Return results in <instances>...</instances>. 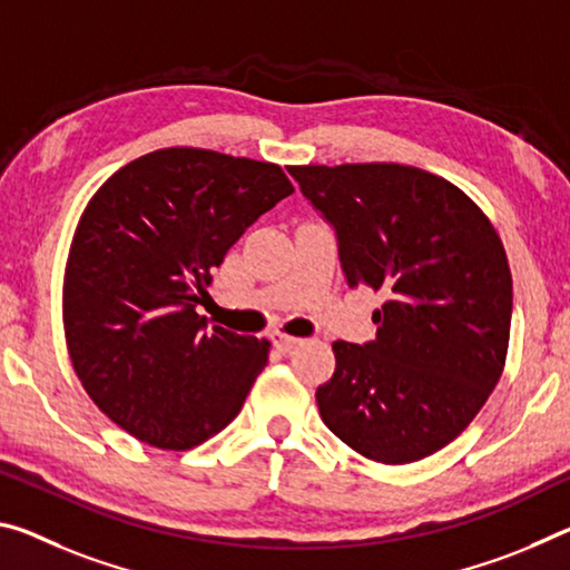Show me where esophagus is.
Listing matches in <instances>:
<instances>
[{
    "instance_id": "obj_1",
    "label": "esophagus",
    "mask_w": 570,
    "mask_h": 570,
    "mask_svg": "<svg viewBox=\"0 0 570 570\" xmlns=\"http://www.w3.org/2000/svg\"><path fill=\"white\" fill-rule=\"evenodd\" d=\"M271 342H274V347H276L278 352H294V350H299V347L304 345V340H299V337H288V334H284V332H274V334H271Z\"/></svg>"
}]
</instances>
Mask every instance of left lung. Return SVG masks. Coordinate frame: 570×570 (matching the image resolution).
I'll return each mask as SVG.
<instances>
[{
    "instance_id": "1",
    "label": "left lung",
    "mask_w": 570,
    "mask_h": 570,
    "mask_svg": "<svg viewBox=\"0 0 570 570\" xmlns=\"http://www.w3.org/2000/svg\"><path fill=\"white\" fill-rule=\"evenodd\" d=\"M337 233L347 286L385 294L373 342L332 345L322 421L373 462L409 464L462 433L500 381L512 322L508 253L487 215L426 169H288Z\"/></svg>"
}]
</instances>
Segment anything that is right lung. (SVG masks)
Segmentation results:
<instances>
[{
  "label": "right lung",
  "mask_w": 570,
  "mask_h": 570,
  "mask_svg": "<svg viewBox=\"0 0 570 570\" xmlns=\"http://www.w3.org/2000/svg\"><path fill=\"white\" fill-rule=\"evenodd\" d=\"M294 193L271 161L169 147L114 171L70 243L62 327L70 363L116 426L185 451L223 431L268 363V340L207 327L210 271Z\"/></svg>",
  "instance_id": "obj_1"
}]
</instances>
